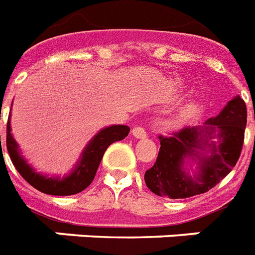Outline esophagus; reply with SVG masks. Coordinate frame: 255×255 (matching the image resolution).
<instances>
[{"label":"esophagus","instance_id":"esophagus-1","mask_svg":"<svg viewBox=\"0 0 255 255\" xmlns=\"http://www.w3.org/2000/svg\"><path fill=\"white\" fill-rule=\"evenodd\" d=\"M131 133L135 138H144L146 137V130L142 128V126H135L133 130H131Z\"/></svg>","mask_w":255,"mask_h":255}]
</instances>
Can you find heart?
<instances>
[{"label":"heart","instance_id":"b5f03b06","mask_svg":"<svg viewBox=\"0 0 255 255\" xmlns=\"http://www.w3.org/2000/svg\"><path fill=\"white\" fill-rule=\"evenodd\" d=\"M193 109H195V107H189V108H187V112L189 113V112H192Z\"/></svg>","mask_w":255,"mask_h":255}]
</instances>
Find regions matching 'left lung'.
I'll list each match as a JSON object with an SVG mask.
<instances>
[{"instance_id": "8db88e82", "label": "left lung", "mask_w": 255, "mask_h": 255, "mask_svg": "<svg viewBox=\"0 0 255 255\" xmlns=\"http://www.w3.org/2000/svg\"><path fill=\"white\" fill-rule=\"evenodd\" d=\"M246 117L245 101L236 96L220 115L208 118L203 128L185 126L167 137L159 135L158 158L144 174L148 189L158 196L187 199L213 188L231 172L241 155ZM189 156L199 159V172L195 177L184 168V159Z\"/></svg>"}]
</instances>
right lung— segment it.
I'll return each instance as SVG.
<instances>
[{
	"label": "right lung",
	"mask_w": 255,
	"mask_h": 255,
	"mask_svg": "<svg viewBox=\"0 0 255 255\" xmlns=\"http://www.w3.org/2000/svg\"><path fill=\"white\" fill-rule=\"evenodd\" d=\"M129 131L130 128L126 125L108 126L105 129L100 130L84 148L77 166L73 168L70 175H67L63 179L48 178L46 175L38 174L30 164L26 163L23 156L19 154L17 142L10 133V116L7 120V126H6V147H7V152H9L10 159L13 162L14 167L17 168L18 172L28 184L47 195L70 196V195H75V193L84 191L93 182L100 162L103 159L104 152L107 151V148L113 142L122 140L125 137H128Z\"/></svg>",
	"instance_id": "1"
}]
</instances>
